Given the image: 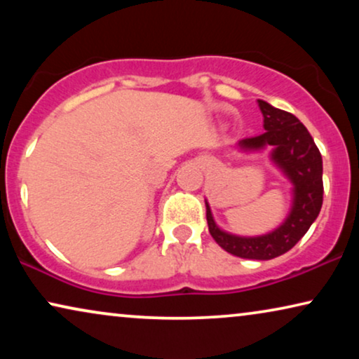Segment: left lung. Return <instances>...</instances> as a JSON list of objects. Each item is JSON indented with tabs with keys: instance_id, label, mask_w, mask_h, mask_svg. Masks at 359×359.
Segmentation results:
<instances>
[{
	"instance_id": "obj_1",
	"label": "left lung",
	"mask_w": 359,
	"mask_h": 359,
	"mask_svg": "<svg viewBox=\"0 0 359 359\" xmlns=\"http://www.w3.org/2000/svg\"><path fill=\"white\" fill-rule=\"evenodd\" d=\"M263 114L262 135L240 142L247 150L273 145V160L281 166L294 184V205L281 227L262 237H237L215 225L208 203V225L212 238L225 252L248 259H271L286 253L301 240L317 219L323 203L322 155L306 126L291 112L276 109L266 101H258Z\"/></svg>"
}]
</instances>
